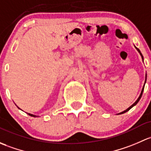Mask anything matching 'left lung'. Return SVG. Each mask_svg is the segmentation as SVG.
Segmentation results:
<instances>
[{
  "label": "left lung",
  "instance_id": "1",
  "mask_svg": "<svg viewBox=\"0 0 151 151\" xmlns=\"http://www.w3.org/2000/svg\"><path fill=\"white\" fill-rule=\"evenodd\" d=\"M137 49V50L138 51V52L139 53V54H140V55H141V57H142V60H143V56H142V54H141V52H140V51H139V49H137V47H135ZM146 79H147V75H145V83H146ZM144 87H145V84H144V86H143V87H142V91H141V93H140V95L139 96V97H138V99H137L136 100V102H134V103L133 104V105H132L131 106L129 107V108H127V110H124V111H123V112H122V113H119V114H123V113H126V112H127V111H129V110L130 109H131L132 108V107H134V105H136L137 104V102H139V99H141V97H142V92H143V90H144Z\"/></svg>",
  "mask_w": 151,
  "mask_h": 151
}]
</instances>
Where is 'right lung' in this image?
<instances>
[{
	"label": "right lung",
	"instance_id": "1",
	"mask_svg": "<svg viewBox=\"0 0 151 151\" xmlns=\"http://www.w3.org/2000/svg\"><path fill=\"white\" fill-rule=\"evenodd\" d=\"M27 114H28L29 116H32V117H38V116H35V115L30 114V113H27Z\"/></svg>",
	"mask_w": 151,
	"mask_h": 151
}]
</instances>
